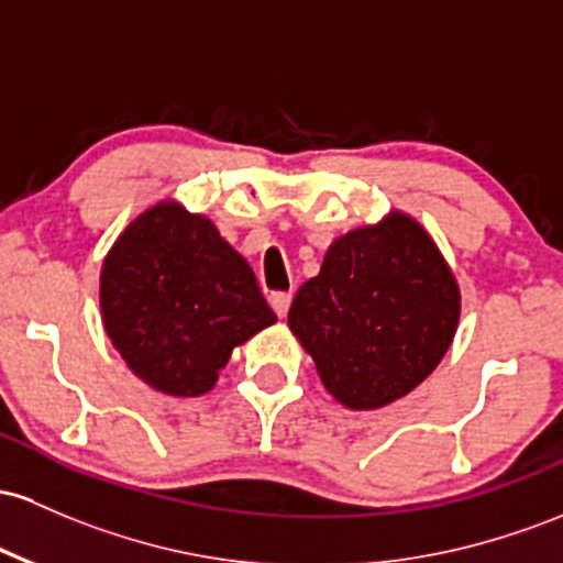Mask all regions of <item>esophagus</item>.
Wrapping results in <instances>:
<instances>
[{"label":"esophagus","mask_w":563,"mask_h":563,"mask_svg":"<svg viewBox=\"0 0 563 563\" xmlns=\"http://www.w3.org/2000/svg\"><path fill=\"white\" fill-rule=\"evenodd\" d=\"M269 305H272V310H275L277 318H286L288 307H291V291L269 294Z\"/></svg>","instance_id":"esophagus-1"}]
</instances>
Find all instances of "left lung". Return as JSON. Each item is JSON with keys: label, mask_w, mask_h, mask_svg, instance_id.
<instances>
[{"label": "left lung", "mask_w": 563, "mask_h": 563, "mask_svg": "<svg viewBox=\"0 0 563 563\" xmlns=\"http://www.w3.org/2000/svg\"><path fill=\"white\" fill-rule=\"evenodd\" d=\"M460 325V286L411 216L393 211L329 245L288 329L342 406L382 409L435 372Z\"/></svg>", "instance_id": "left-lung-1"}]
</instances>
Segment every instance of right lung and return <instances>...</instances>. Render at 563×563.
Listing matches in <instances>:
<instances>
[{
    "instance_id": "right-lung-1",
    "label": "right lung",
    "mask_w": 563,
    "mask_h": 563,
    "mask_svg": "<svg viewBox=\"0 0 563 563\" xmlns=\"http://www.w3.org/2000/svg\"><path fill=\"white\" fill-rule=\"evenodd\" d=\"M101 320L152 390H213L232 350L275 323L253 269L211 219L159 200L114 240L101 269Z\"/></svg>"
}]
</instances>
